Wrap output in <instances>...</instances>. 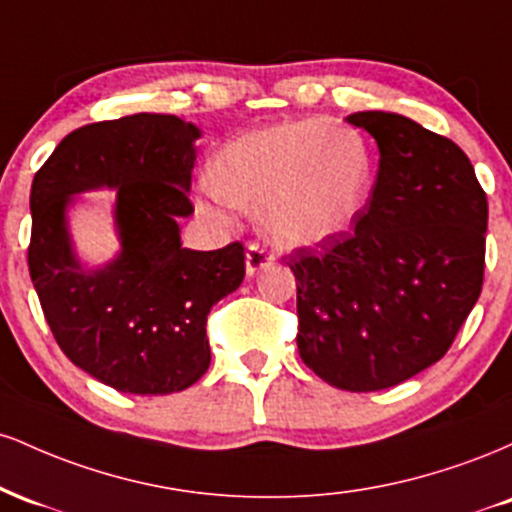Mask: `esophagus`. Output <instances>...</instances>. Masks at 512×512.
Listing matches in <instances>:
<instances>
[{
	"label": "esophagus",
	"mask_w": 512,
	"mask_h": 512,
	"mask_svg": "<svg viewBox=\"0 0 512 512\" xmlns=\"http://www.w3.org/2000/svg\"><path fill=\"white\" fill-rule=\"evenodd\" d=\"M269 262H272V255L267 250L260 248V245H248V252H245V272H248V276L260 272Z\"/></svg>",
	"instance_id": "obj_1"
}]
</instances>
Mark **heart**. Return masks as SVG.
<instances>
[{
    "label": "heart",
    "instance_id": "1",
    "mask_svg": "<svg viewBox=\"0 0 512 512\" xmlns=\"http://www.w3.org/2000/svg\"><path fill=\"white\" fill-rule=\"evenodd\" d=\"M211 192L195 207L226 221L228 207L255 214L279 248H315L344 236L373 197L375 168L366 139L322 117L286 120L240 134L211 161Z\"/></svg>",
    "mask_w": 512,
    "mask_h": 512
}]
</instances>
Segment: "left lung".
<instances>
[{
	"instance_id": "left-lung-1",
	"label": "left lung",
	"mask_w": 512,
	"mask_h": 512,
	"mask_svg": "<svg viewBox=\"0 0 512 512\" xmlns=\"http://www.w3.org/2000/svg\"><path fill=\"white\" fill-rule=\"evenodd\" d=\"M346 122L378 144V178L354 231L289 257L296 342L325 383L375 392L440 361L472 313L489 204L450 139L383 110Z\"/></svg>"
}]
</instances>
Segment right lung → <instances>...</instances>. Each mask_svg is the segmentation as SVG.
<instances>
[{"instance_id": "obj_1", "label": "right lung", "mask_w": 512, "mask_h": 512, "mask_svg": "<svg viewBox=\"0 0 512 512\" xmlns=\"http://www.w3.org/2000/svg\"><path fill=\"white\" fill-rule=\"evenodd\" d=\"M202 129L139 113L67 134L35 173L28 269L45 320L69 361L129 395H170L211 363L207 315L245 276L243 245L182 248L180 219ZM115 189L121 250L88 268L73 248L68 209Z\"/></svg>"}]
</instances>
